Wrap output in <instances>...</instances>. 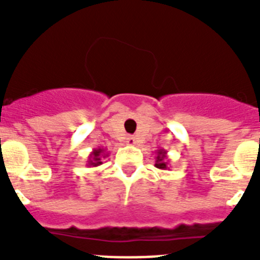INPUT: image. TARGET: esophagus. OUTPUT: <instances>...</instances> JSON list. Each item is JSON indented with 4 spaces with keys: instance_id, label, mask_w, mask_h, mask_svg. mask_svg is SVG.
<instances>
[{
    "instance_id": "esophagus-1",
    "label": "esophagus",
    "mask_w": 260,
    "mask_h": 260,
    "mask_svg": "<svg viewBox=\"0 0 260 260\" xmlns=\"http://www.w3.org/2000/svg\"><path fill=\"white\" fill-rule=\"evenodd\" d=\"M126 143H127L128 146H134V144L137 143V139H135V137H133V135H128V137L126 138Z\"/></svg>"
}]
</instances>
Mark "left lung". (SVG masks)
Returning <instances> with one entry per match:
<instances>
[{"label": "left lung", "instance_id": "obj_1", "mask_svg": "<svg viewBox=\"0 0 260 260\" xmlns=\"http://www.w3.org/2000/svg\"><path fill=\"white\" fill-rule=\"evenodd\" d=\"M156 160H155V167L158 168V169H161V171H167L169 169V160H168V152L162 148L156 151Z\"/></svg>", "mask_w": 260, "mask_h": 260}]
</instances>
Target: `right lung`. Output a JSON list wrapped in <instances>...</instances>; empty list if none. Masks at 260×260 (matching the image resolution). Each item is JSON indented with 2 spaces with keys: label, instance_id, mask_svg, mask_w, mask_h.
I'll list each match as a JSON object with an SVG mask.
<instances>
[{
  "label": "right lung",
  "instance_id": "1",
  "mask_svg": "<svg viewBox=\"0 0 260 260\" xmlns=\"http://www.w3.org/2000/svg\"><path fill=\"white\" fill-rule=\"evenodd\" d=\"M107 156L108 153H105V148H102V147L95 148V150H92V152L89 153L88 161H87V167L95 168V167H99V165H102L103 157H107Z\"/></svg>",
  "mask_w": 260,
  "mask_h": 260
}]
</instances>
